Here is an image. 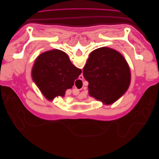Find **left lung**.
I'll use <instances>...</instances> for the list:
<instances>
[{
    "instance_id": "left-lung-1",
    "label": "left lung",
    "mask_w": 159,
    "mask_h": 159,
    "mask_svg": "<svg viewBox=\"0 0 159 159\" xmlns=\"http://www.w3.org/2000/svg\"><path fill=\"white\" fill-rule=\"evenodd\" d=\"M89 82V94L111 104L126 92L131 82V72L124 57L109 48L102 47L91 53L83 69Z\"/></svg>"
}]
</instances>
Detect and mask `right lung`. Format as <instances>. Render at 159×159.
<instances>
[{
  "label": "right lung",
  "mask_w": 159,
  "mask_h": 159,
  "mask_svg": "<svg viewBox=\"0 0 159 159\" xmlns=\"http://www.w3.org/2000/svg\"><path fill=\"white\" fill-rule=\"evenodd\" d=\"M81 70L70 61L65 52L52 50L42 53L34 64L32 80L42 94L48 100L56 96L64 97L78 78Z\"/></svg>",
  "instance_id": "add662e5"
}]
</instances>
